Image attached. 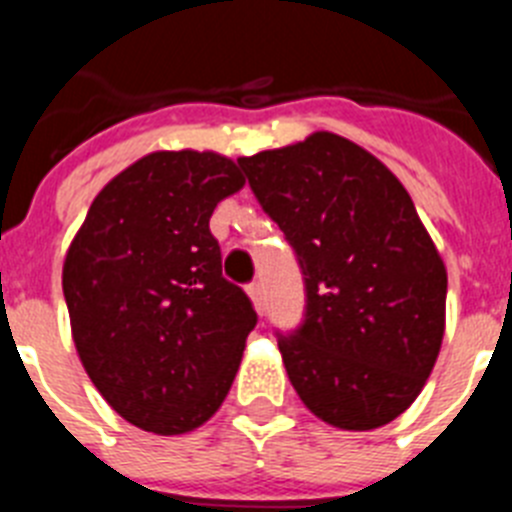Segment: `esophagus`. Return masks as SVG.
<instances>
[{
    "instance_id": "obj_1",
    "label": "esophagus",
    "mask_w": 512,
    "mask_h": 512,
    "mask_svg": "<svg viewBox=\"0 0 512 512\" xmlns=\"http://www.w3.org/2000/svg\"><path fill=\"white\" fill-rule=\"evenodd\" d=\"M246 292H248V297L253 300V305H256V310H261V307H264V284L256 279V282L248 284Z\"/></svg>"
}]
</instances>
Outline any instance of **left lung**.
Returning <instances> with one entry per match:
<instances>
[{
    "mask_svg": "<svg viewBox=\"0 0 512 512\" xmlns=\"http://www.w3.org/2000/svg\"><path fill=\"white\" fill-rule=\"evenodd\" d=\"M238 166L305 282L302 323L277 330L300 400L343 431L395 420L436 364L446 310V269L410 194L333 133Z\"/></svg>",
    "mask_w": 512,
    "mask_h": 512,
    "instance_id": "left-lung-1",
    "label": "left lung"
}]
</instances>
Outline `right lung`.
I'll use <instances>...</instances> for the list:
<instances>
[{
	"mask_svg": "<svg viewBox=\"0 0 512 512\" xmlns=\"http://www.w3.org/2000/svg\"><path fill=\"white\" fill-rule=\"evenodd\" d=\"M243 184L217 153H151L97 194L66 253L63 297L81 364L143 431L176 436L210 420L256 328L210 233L217 202Z\"/></svg>",
	"mask_w": 512,
	"mask_h": 512,
	"instance_id": "obj_1",
	"label": "right lung"
}]
</instances>
